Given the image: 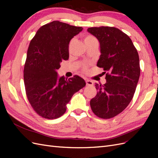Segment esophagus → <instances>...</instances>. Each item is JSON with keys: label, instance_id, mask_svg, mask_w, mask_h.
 I'll return each instance as SVG.
<instances>
[{"label": "esophagus", "instance_id": "esophagus-1", "mask_svg": "<svg viewBox=\"0 0 158 158\" xmlns=\"http://www.w3.org/2000/svg\"><path fill=\"white\" fill-rule=\"evenodd\" d=\"M85 83H86V85H89V86H92V85H94V82L92 81L89 80H85Z\"/></svg>", "mask_w": 158, "mask_h": 158}]
</instances>
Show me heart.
Masks as SVG:
<instances>
[{
  "label": "heart",
  "mask_w": 158,
  "mask_h": 158,
  "mask_svg": "<svg viewBox=\"0 0 158 158\" xmlns=\"http://www.w3.org/2000/svg\"><path fill=\"white\" fill-rule=\"evenodd\" d=\"M95 40H96V39H95V38L94 36H92V35H87V36H85V37H84V41H85V44H88V43H89L90 41ZM73 40H72V41H70V45H71L72 43H73ZM85 69H86V66H84V70H85Z\"/></svg>",
  "instance_id": "1"
}]
</instances>
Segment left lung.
I'll use <instances>...</instances> for the list:
<instances>
[{
	"label": "left lung",
	"mask_w": 158,
	"mask_h": 158,
	"mask_svg": "<svg viewBox=\"0 0 158 158\" xmlns=\"http://www.w3.org/2000/svg\"><path fill=\"white\" fill-rule=\"evenodd\" d=\"M87 31L99 42L97 66L107 72L106 83L95 85L98 93L90 106L98 117L110 118L121 113L134 96L140 74L139 56L131 38L118 28L94 27Z\"/></svg>",
	"instance_id": "1"
}]
</instances>
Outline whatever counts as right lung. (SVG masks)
I'll list each match as a JSON object with an SVG mask.
<instances>
[{"instance_id": "obj_1", "label": "right lung", "mask_w": 158, "mask_h": 158, "mask_svg": "<svg viewBox=\"0 0 158 158\" xmlns=\"http://www.w3.org/2000/svg\"><path fill=\"white\" fill-rule=\"evenodd\" d=\"M82 27L53 21L41 26L27 52L23 80L28 101L42 117L54 119L66 111L73 95L85 85L83 78L59 77L57 70L69 57V43Z\"/></svg>"}]
</instances>
